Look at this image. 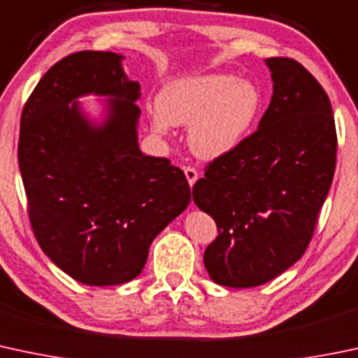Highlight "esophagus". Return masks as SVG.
Masks as SVG:
<instances>
[{
	"instance_id": "esophagus-1",
	"label": "esophagus",
	"mask_w": 358,
	"mask_h": 358,
	"mask_svg": "<svg viewBox=\"0 0 358 358\" xmlns=\"http://www.w3.org/2000/svg\"><path fill=\"white\" fill-rule=\"evenodd\" d=\"M183 171H185L187 182H189V185H190V189H192V187L195 185V182H197V178H199L197 169H195V168H190V166H187L185 169H183Z\"/></svg>"
}]
</instances>
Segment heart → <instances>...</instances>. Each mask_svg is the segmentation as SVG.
Masks as SVG:
<instances>
[{
  "mask_svg": "<svg viewBox=\"0 0 358 358\" xmlns=\"http://www.w3.org/2000/svg\"><path fill=\"white\" fill-rule=\"evenodd\" d=\"M262 94L255 84L231 73H204L169 82L157 96L150 125L166 134L169 125H189V145L201 159L235 152L257 125Z\"/></svg>",
  "mask_w": 358,
  "mask_h": 358,
  "instance_id": "b5f03b06",
  "label": "heart"
}]
</instances>
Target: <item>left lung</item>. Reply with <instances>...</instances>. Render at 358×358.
I'll list each match as a JSON object with an SVG mask.
<instances>
[{"instance_id": "left-lung-1", "label": "left lung", "mask_w": 358, "mask_h": 358, "mask_svg": "<svg viewBox=\"0 0 358 358\" xmlns=\"http://www.w3.org/2000/svg\"><path fill=\"white\" fill-rule=\"evenodd\" d=\"M266 65L273 97L257 130L214 159L192 190L217 224L204 266L214 283L229 288L268 283L302 257L336 164L328 94L295 59Z\"/></svg>"}]
</instances>
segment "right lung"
I'll return each mask as SVG.
<instances>
[{"instance_id":"right-lung-1","label":"right lung","mask_w":358,"mask_h":358,"mask_svg":"<svg viewBox=\"0 0 358 358\" xmlns=\"http://www.w3.org/2000/svg\"><path fill=\"white\" fill-rule=\"evenodd\" d=\"M122 62L111 51L59 59L20 120L18 166L34 235L59 269L90 287L137 278L152 240L190 202L182 169L138 148L141 84ZM90 93L105 97L101 122L78 103Z\"/></svg>"}]
</instances>
